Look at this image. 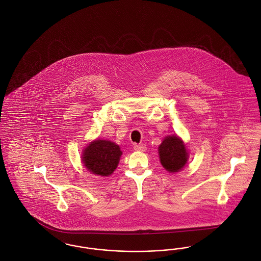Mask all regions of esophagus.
I'll list each match as a JSON object with an SVG mask.
<instances>
[{"label":"esophagus","mask_w":261,"mask_h":261,"mask_svg":"<svg viewBox=\"0 0 261 261\" xmlns=\"http://www.w3.org/2000/svg\"><path fill=\"white\" fill-rule=\"evenodd\" d=\"M134 149H135V150H140V151H145V150L147 149V147H146V145H143V144H142V145L135 144V145H134Z\"/></svg>","instance_id":"1"}]
</instances>
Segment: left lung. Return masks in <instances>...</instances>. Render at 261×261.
<instances>
[{
	"instance_id": "8db88e82",
	"label": "left lung",
	"mask_w": 261,
	"mask_h": 261,
	"mask_svg": "<svg viewBox=\"0 0 261 261\" xmlns=\"http://www.w3.org/2000/svg\"><path fill=\"white\" fill-rule=\"evenodd\" d=\"M159 151L162 166L169 172H178L186 164V147L177 136L166 137L159 147Z\"/></svg>"
}]
</instances>
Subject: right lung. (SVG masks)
I'll return each instance as SVG.
<instances>
[{
	"label": "right lung",
	"instance_id": "add662e5",
	"mask_svg": "<svg viewBox=\"0 0 261 261\" xmlns=\"http://www.w3.org/2000/svg\"><path fill=\"white\" fill-rule=\"evenodd\" d=\"M119 146L106 140H96L84 149L83 163L90 172L109 176L114 171L121 156Z\"/></svg>",
	"mask_w": 261,
	"mask_h": 261
}]
</instances>
